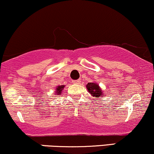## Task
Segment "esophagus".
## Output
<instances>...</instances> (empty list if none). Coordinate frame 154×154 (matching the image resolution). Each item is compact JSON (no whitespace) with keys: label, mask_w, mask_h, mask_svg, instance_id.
Here are the masks:
<instances>
[{"label":"esophagus","mask_w":154,"mask_h":154,"mask_svg":"<svg viewBox=\"0 0 154 154\" xmlns=\"http://www.w3.org/2000/svg\"><path fill=\"white\" fill-rule=\"evenodd\" d=\"M73 84H81V80L73 81Z\"/></svg>","instance_id":"esophagus-1"}]
</instances>
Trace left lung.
<instances>
[{
  "mask_svg": "<svg viewBox=\"0 0 154 154\" xmlns=\"http://www.w3.org/2000/svg\"><path fill=\"white\" fill-rule=\"evenodd\" d=\"M86 88H87L88 93H89L92 97L95 98L94 99V101H97V99H100V97L105 96L104 94H103L102 88H100V86H99V84H97L96 82L88 83V84L86 85Z\"/></svg>",
  "mask_w": 154,
  "mask_h": 154,
  "instance_id": "8db88e82",
  "label": "left lung"
}]
</instances>
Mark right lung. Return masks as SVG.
Listing matches in <instances>:
<instances>
[{
	"mask_svg": "<svg viewBox=\"0 0 154 154\" xmlns=\"http://www.w3.org/2000/svg\"><path fill=\"white\" fill-rule=\"evenodd\" d=\"M64 85H61V86H58L55 88V95H60L62 94V91L64 88Z\"/></svg>",
	"mask_w": 154,
	"mask_h": 154,
	"instance_id": "right-lung-1",
	"label": "right lung"
}]
</instances>
